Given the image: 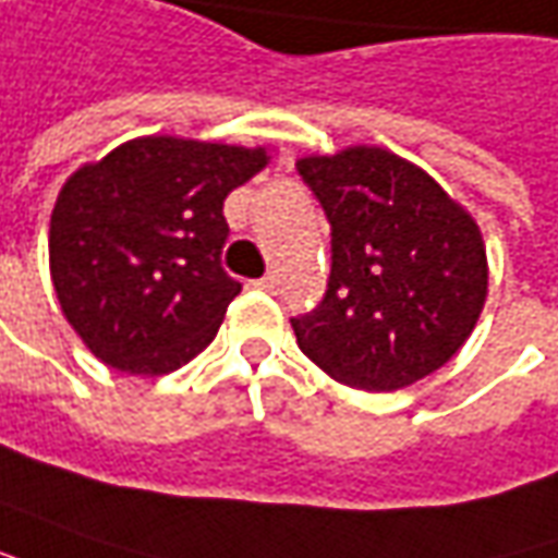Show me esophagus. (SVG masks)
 Returning a JSON list of instances; mask_svg holds the SVG:
<instances>
[{
	"mask_svg": "<svg viewBox=\"0 0 558 558\" xmlns=\"http://www.w3.org/2000/svg\"><path fill=\"white\" fill-rule=\"evenodd\" d=\"M253 287H256V290H265V293H275V290H278V278H275V275H265V278L253 280Z\"/></svg>",
	"mask_w": 558,
	"mask_h": 558,
	"instance_id": "1",
	"label": "esophagus"
}]
</instances>
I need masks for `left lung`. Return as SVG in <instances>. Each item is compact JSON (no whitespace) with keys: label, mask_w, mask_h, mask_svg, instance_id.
Returning a JSON list of instances; mask_svg holds the SVG:
<instances>
[{"label":"left lung","mask_w":558,"mask_h":558,"mask_svg":"<svg viewBox=\"0 0 558 558\" xmlns=\"http://www.w3.org/2000/svg\"><path fill=\"white\" fill-rule=\"evenodd\" d=\"M295 170L329 219L327 293L290 317L302 354L363 390L407 388L439 369L486 302L476 222L393 151L354 146Z\"/></svg>","instance_id":"obj_1"}]
</instances>
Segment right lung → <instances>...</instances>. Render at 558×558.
<instances>
[{
    "label": "right lung",
    "mask_w": 558,
    "mask_h": 558,
    "mask_svg": "<svg viewBox=\"0 0 558 558\" xmlns=\"http://www.w3.org/2000/svg\"><path fill=\"white\" fill-rule=\"evenodd\" d=\"M263 168L265 149L140 136L72 173L51 214V278L97 357L165 375L214 342L241 293L222 268V204Z\"/></svg>",
    "instance_id": "1"
}]
</instances>
